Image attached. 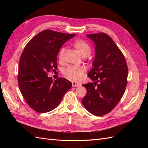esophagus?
Masks as SVG:
<instances>
[{"instance_id": "obj_1", "label": "esophagus", "mask_w": 148, "mask_h": 148, "mask_svg": "<svg viewBox=\"0 0 148 148\" xmlns=\"http://www.w3.org/2000/svg\"><path fill=\"white\" fill-rule=\"evenodd\" d=\"M72 85L73 87H77V86H79L80 84L79 83H77L76 82H72Z\"/></svg>"}]
</instances>
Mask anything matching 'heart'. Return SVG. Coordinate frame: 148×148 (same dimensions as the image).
<instances>
[{
  "label": "heart",
  "instance_id": "1",
  "mask_svg": "<svg viewBox=\"0 0 148 148\" xmlns=\"http://www.w3.org/2000/svg\"><path fill=\"white\" fill-rule=\"evenodd\" d=\"M74 48L77 49V51L79 53V54L83 56L86 57L91 53V47L89 44L86 42L85 40L82 39H77L74 42ZM65 48L64 47L60 50L58 58L61 60L64 55ZM86 71V68L84 67H75V66H69L67 68L64 69V76L71 81H80L83 76L84 72Z\"/></svg>",
  "mask_w": 148,
  "mask_h": 148
}]
</instances>
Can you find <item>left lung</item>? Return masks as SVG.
<instances>
[{"label":"left lung","instance_id":"left-lung-1","mask_svg":"<svg viewBox=\"0 0 148 148\" xmlns=\"http://www.w3.org/2000/svg\"><path fill=\"white\" fill-rule=\"evenodd\" d=\"M86 36L95 44L93 68L88 76L93 83L83 84L86 94L82 100L88 111L95 116L108 114L120 101L127 85L128 67L117 45L104 33Z\"/></svg>","mask_w":148,"mask_h":148}]
</instances>
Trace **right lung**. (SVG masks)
Returning a JSON list of instances; mask_svg holds the SVG:
<instances>
[{"label": "right lung", "instance_id": "obj_1", "mask_svg": "<svg viewBox=\"0 0 148 148\" xmlns=\"http://www.w3.org/2000/svg\"><path fill=\"white\" fill-rule=\"evenodd\" d=\"M76 34L43 30L25 47L18 67V85L23 98L37 112L52 111L61 102L72 83L65 78L55 81L48 72L57 69V55L61 47Z\"/></svg>", "mask_w": 148, "mask_h": 148}]
</instances>
